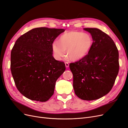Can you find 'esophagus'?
Masks as SVG:
<instances>
[{
	"instance_id": "1",
	"label": "esophagus",
	"mask_w": 128,
	"mask_h": 128,
	"mask_svg": "<svg viewBox=\"0 0 128 128\" xmlns=\"http://www.w3.org/2000/svg\"><path fill=\"white\" fill-rule=\"evenodd\" d=\"M65 66L66 68H68L69 66V64L68 62H65Z\"/></svg>"
}]
</instances>
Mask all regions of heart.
I'll return each mask as SVG.
<instances>
[{"instance_id":"obj_1","label":"heart","mask_w":128,"mask_h":128,"mask_svg":"<svg viewBox=\"0 0 128 128\" xmlns=\"http://www.w3.org/2000/svg\"><path fill=\"white\" fill-rule=\"evenodd\" d=\"M93 40L87 33L72 31L65 32L59 38V42H54L52 45L53 55L61 60L66 55L72 60H79L87 55L92 48Z\"/></svg>"}]
</instances>
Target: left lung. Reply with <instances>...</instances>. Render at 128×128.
<instances>
[{
  "mask_svg": "<svg viewBox=\"0 0 128 128\" xmlns=\"http://www.w3.org/2000/svg\"><path fill=\"white\" fill-rule=\"evenodd\" d=\"M93 40L86 57L70 64L76 95L81 100H93L112 89L119 70L118 52L110 37L97 28H84Z\"/></svg>",
  "mask_w": 128,
  "mask_h": 128,
  "instance_id": "obj_1",
  "label": "left lung"
}]
</instances>
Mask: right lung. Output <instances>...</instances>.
I'll return each instance as SVG.
<instances>
[{"instance_id":"right-lung-1","label":"right lung","mask_w":128,"mask_h":128,"mask_svg":"<svg viewBox=\"0 0 128 128\" xmlns=\"http://www.w3.org/2000/svg\"><path fill=\"white\" fill-rule=\"evenodd\" d=\"M62 28H37L16 41L11 52L10 70L16 88L24 96L44 102L54 94L55 84L66 69L52 56L54 41Z\"/></svg>"}]
</instances>
